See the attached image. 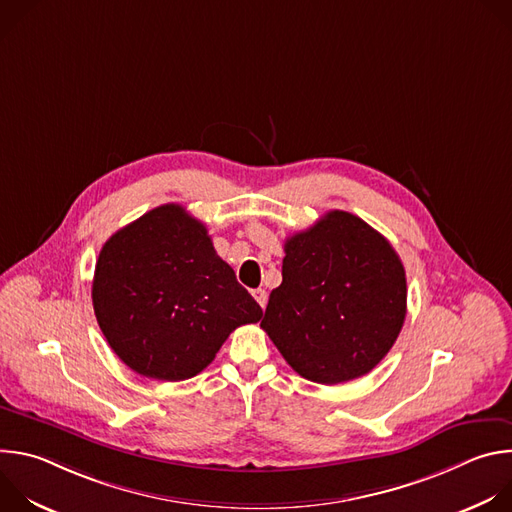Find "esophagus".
<instances>
[{"mask_svg": "<svg viewBox=\"0 0 512 512\" xmlns=\"http://www.w3.org/2000/svg\"><path fill=\"white\" fill-rule=\"evenodd\" d=\"M253 298L257 300V304H259L261 308L267 306V291H265V289H261V287L255 289V291H253Z\"/></svg>", "mask_w": 512, "mask_h": 512, "instance_id": "1", "label": "esophagus"}]
</instances>
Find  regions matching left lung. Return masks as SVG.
<instances>
[{
  "label": "left lung",
  "mask_w": 512,
  "mask_h": 512,
  "mask_svg": "<svg viewBox=\"0 0 512 512\" xmlns=\"http://www.w3.org/2000/svg\"><path fill=\"white\" fill-rule=\"evenodd\" d=\"M261 328L298 375L338 385L371 373L407 314L405 269L362 218L330 210L283 245Z\"/></svg>",
  "instance_id": "1"
}]
</instances>
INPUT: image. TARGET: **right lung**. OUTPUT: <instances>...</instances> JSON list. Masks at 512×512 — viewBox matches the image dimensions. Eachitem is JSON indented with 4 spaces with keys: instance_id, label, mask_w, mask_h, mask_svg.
<instances>
[{
    "instance_id": "add662e5",
    "label": "right lung",
    "mask_w": 512,
    "mask_h": 512,
    "mask_svg": "<svg viewBox=\"0 0 512 512\" xmlns=\"http://www.w3.org/2000/svg\"><path fill=\"white\" fill-rule=\"evenodd\" d=\"M93 308L113 352L158 381L196 377L235 328L263 316L180 204L145 212L103 245Z\"/></svg>"
}]
</instances>
